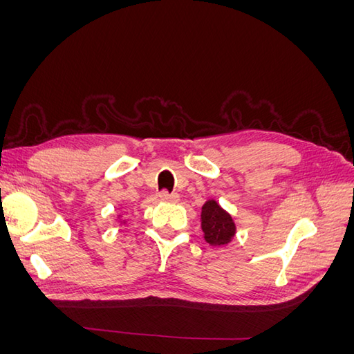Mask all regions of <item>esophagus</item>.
Masks as SVG:
<instances>
[{"label":"esophagus","mask_w":354,"mask_h":354,"mask_svg":"<svg viewBox=\"0 0 354 354\" xmlns=\"http://www.w3.org/2000/svg\"><path fill=\"white\" fill-rule=\"evenodd\" d=\"M159 198L162 199V201H165V202H178V199H180V196L177 194H169L168 190L160 192Z\"/></svg>","instance_id":"1"}]
</instances>
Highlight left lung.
I'll list each match as a JSON object with an SVG mask.
<instances>
[{
	"mask_svg": "<svg viewBox=\"0 0 354 354\" xmlns=\"http://www.w3.org/2000/svg\"><path fill=\"white\" fill-rule=\"evenodd\" d=\"M201 226L203 234H205L203 238H205L209 245L214 246L229 243L230 239L234 236V232H236L230 214L224 211L214 199L208 201L202 207Z\"/></svg>",
	"mask_w": 354,
	"mask_h": 354,
	"instance_id": "left-lung-1",
	"label": "left lung"
}]
</instances>
